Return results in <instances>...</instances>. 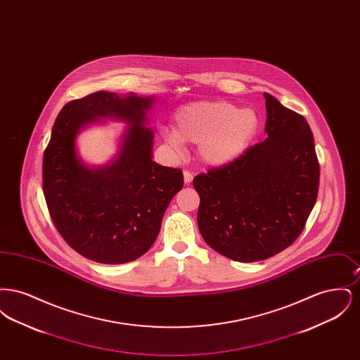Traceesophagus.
<instances>
[{"mask_svg":"<svg viewBox=\"0 0 360 360\" xmlns=\"http://www.w3.org/2000/svg\"><path fill=\"white\" fill-rule=\"evenodd\" d=\"M184 181H185V185H190L193 181V174L190 172H184Z\"/></svg>","mask_w":360,"mask_h":360,"instance_id":"esophagus-1","label":"esophagus"}]
</instances>
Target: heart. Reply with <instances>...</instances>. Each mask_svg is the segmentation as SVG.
Instances as JSON below:
<instances>
[{
  "label": "heart",
  "mask_w": 360,
  "mask_h": 360,
  "mask_svg": "<svg viewBox=\"0 0 360 360\" xmlns=\"http://www.w3.org/2000/svg\"><path fill=\"white\" fill-rule=\"evenodd\" d=\"M259 128L257 113L226 101L186 103L174 113V128H162L165 141L175 151L184 141L198 144V156L209 166H224L244 154Z\"/></svg>",
  "instance_id": "b5f03b06"
}]
</instances>
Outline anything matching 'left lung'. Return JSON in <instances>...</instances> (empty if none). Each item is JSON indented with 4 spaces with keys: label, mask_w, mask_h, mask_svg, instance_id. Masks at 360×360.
I'll return each mask as SVG.
<instances>
[{
    "label": "left lung",
    "mask_w": 360,
    "mask_h": 360,
    "mask_svg": "<svg viewBox=\"0 0 360 360\" xmlns=\"http://www.w3.org/2000/svg\"><path fill=\"white\" fill-rule=\"evenodd\" d=\"M263 96L266 140L193 181L202 238L236 262L264 260L288 248L301 235L319 193L320 166L308 121L271 94Z\"/></svg>",
    "instance_id": "1"
}]
</instances>
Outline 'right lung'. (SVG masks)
I'll use <instances>...</instances> for the list:
<instances>
[{
	"instance_id": "right-lung-1",
	"label": "right lung",
	"mask_w": 360,
	"mask_h": 360,
	"mask_svg": "<svg viewBox=\"0 0 360 360\" xmlns=\"http://www.w3.org/2000/svg\"><path fill=\"white\" fill-rule=\"evenodd\" d=\"M154 97L97 91L66 103L43 156V191L52 221L72 250L90 260L121 264L144 255L163 214L184 186L179 169L153 160L154 131L147 112ZM112 118L129 127L120 153L91 168L79 158L76 136L87 124Z\"/></svg>"
}]
</instances>
